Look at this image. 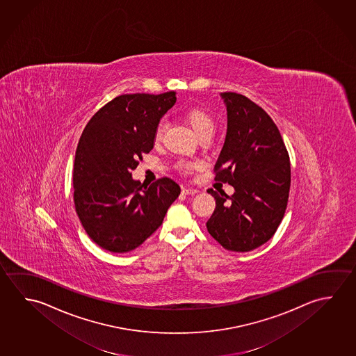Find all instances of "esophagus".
I'll return each instance as SVG.
<instances>
[{
    "mask_svg": "<svg viewBox=\"0 0 356 356\" xmlns=\"http://www.w3.org/2000/svg\"><path fill=\"white\" fill-rule=\"evenodd\" d=\"M199 193L197 188H193V187H182V193L185 195H195V193Z\"/></svg>",
    "mask_w": 356,
    "mask_h": 356,
    "instance_id": "34e87169",
    "label": "esophagus"
}]
</instances>
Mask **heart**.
I'll list each match as a JSON object with an SVG mask.
<instances>
[{"label": "heart", "mask_w": 356, "mask_h": 356, "mask_svg": "<svg viewBox=\"0 0 356 356\" xmlns=\"http://www.w3.org/2000/svg\"><path fill=\"white\" fill-rule=\"evenodd\" d=\"M182 115L186 120L187 124L191 126V129L196 132V135L199 138L211 136L216 122H215L213 116L206 108L200 106L187 107L184 110ZM163 130H165V121L161 120L157 122L155 131H154L155 141H159L160 138H163ZM197 166H199L197 161H190V160H179L175 165L176 169L182 174H188Z\"/></svg>", "instance_id": "obj_1"}]
</instances>
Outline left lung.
<instances>
[{
    "instance_id": "obj_1",
    "label": "left lung",
    "mask_w": 356,
    "mask_h": 356,
    "mask_svg": "<svg viewBox=\"0 0 356 356\" xmlns=\"http://www.w3.org/2000/svg\"><path fill=\"white\" fill-rule=\"evenodd\" d=\"M227 134L215 163V180L230 184L227 196L209 188L216 209L209 234L224 249L246 252L274 236L286 210L291 169L277 126L262 107L235 92H225Z\"/></svg>"
}]
</instances>
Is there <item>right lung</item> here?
Returning <instances> with one entry per match:
<instances>
[{"mask_svg": "<svg viewBox=\"0 0 356 356\" xmlns=\"http://www.w3.org/2000/svg\"><path fill=\"white\" fill-rule=\"evenodd\" d=\"M176 102L175 92L126 94L88 121L74 163V202L88 236L102 249H136L163 224L180 186L169 177L151 185L132 180L154 147L157 122Z\"/></svg>", "mask_w": 356, "mask_h": 356, "instance_id": "1", "label": "right lung"}]
</instances>
